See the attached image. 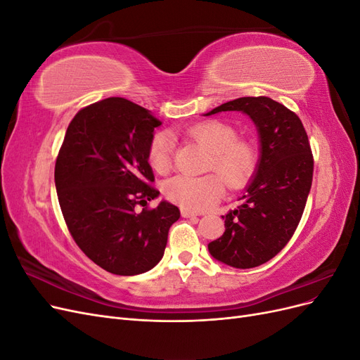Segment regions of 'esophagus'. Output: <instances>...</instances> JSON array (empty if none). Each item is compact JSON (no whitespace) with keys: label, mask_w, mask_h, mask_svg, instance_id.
<instances>
[{"label":"esophagus","mask_w":360,"mask_h":360,"mask_svg":"<svg viewBox=\"0 0 360 360\" xmlns=\"http://www.w3.org/2000/svg\"><path fill=\"white\" fill-rule=\"evenodd\" d=\"M181 216L183 217H195V216H198V213H195V212L188 210V209H181Z\"/></svg>","instance_id":"esophagus-1"}]
</instances>
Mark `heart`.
I'll use <instances>...</instances> for the list:
<instances>
[{"label":"heart","mask_w":360,"mask_h":360,"mask_svg":"<svg viewBox=\"0 0 360 360\" xmlns=\"http://www.w3.org/2000/svg\"><path fill=\"white\" fill-rule=\"evenodd\" d=\"M188 135L210 151L209 174L204 177L176 176L163 184V195L183 209L202 212L224 197V181L230 189L246 186L257 171L259 153L254 143L238 138L236 126L210 120L188 129ZM172 138L167 132H156L148 144V163L155 171L165 172L171 165Z\"/></svg>","instance_id":"obj_1"}]
</instances>
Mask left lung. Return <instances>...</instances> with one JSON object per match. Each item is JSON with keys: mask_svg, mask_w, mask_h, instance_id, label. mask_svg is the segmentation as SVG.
Instances as JSON below:
<instances>
[{"mask_svg": "<svg viewBox=\"0 0 360 360\" xmlns=\"http://www.w3.org/2000/svg\"><path fill=\"white\" fill-rule=\"evenodd\" d=\"M224 111L252 118L261 155L240 205L222 216L225 233L209 243V252L224 264L250 269L279 254L296 231L311 191L314 158L300 118L270 97H238L205 115Z\"/></svg>", "mask_w": 360, "mask_h": 360, "instance_id": "left-lung-1", "label": "left lung"}]
</instances>
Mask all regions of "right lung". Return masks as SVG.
I'll use <instances>...</instances> for the list:
<instances>
[{
	"label": "right lung",
	"instance_id": "1",
	"mask_svg": "<svg viewBox=\"0 0 360 360\" xmlns=\"http://www.w3.org/2000/svg\"><path fill=\"white\" fill-rule=\"evenodd\" d=\"M160 124L146 108L110 97L78 111L58 151L56 188L64 221L82 252L114 275L153 269L180 217L167 201L147 207L159 195L147 153Z\"/></svg>",
	"mask_w": 360,
	"mask_h": 360
}]
</instances>
